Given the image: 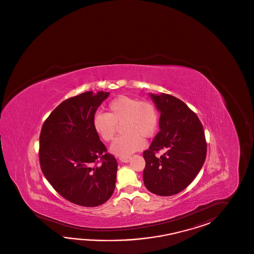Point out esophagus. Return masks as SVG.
I'll list each match as a JSON object with an SVG mask.
<instances>
[{
    "label": "esophagus",
    "instance_id": "esophagus-1",
    "mask_svg": "<svg viewBox=\"0 0 254 254\" xmlns=\"http://www.w3.org/2000/svg\"><path fill=\"white\" fill-rule=\"evenodd\" d=\"M130 159H131V158H130V156H128V157H120V158H119L120 161H122V162H126V163H127V162H128V161H130Z\"/></svg>",
    "mask_w": 254,
    "mask_h": 254
}]
</instances>
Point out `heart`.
<instances>
[{
  "label": "heart",
  "mask_w": 254,
  "mask_h": 254,
  "mask_svg": "<svg viewBox=\"0 0 254 254\" xmlns=\"http://www.w3.org/2000/svg\"><path fill=\"white\" fill-rule=\"evenodd\" d=\"M93 127L102 140L110 142L121 124L123 135L111 145L110 151L120 157H128L144 147L143 137L154 136L159 127V113L152 103L119 95L109 102L107 113H96Z\"/></svg>",
  "instance_id": "obj_1"
}]
</instances>
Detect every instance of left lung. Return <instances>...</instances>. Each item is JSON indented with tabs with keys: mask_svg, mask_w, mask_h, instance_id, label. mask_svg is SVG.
I'll use <instances>...</instances> for the list:
<instances>
[{
	"mask_svg": "<svg viewBox=\"0 0 254 254\" xmlns=\"http://www.w3.org/2000/svg\"><path fill=\"white\" fill-rule=\"evenodd\" d=\"M161 113L149 149L143 152L144 185L149 192L170 196L185 190L195 178L206 157V141L197 116L173 95L149 93ZM162 151L160 157L155 153Z\"/></svg>",
	"mask_w": 254,
	"mask_h": 254,
	"instance_id": "1",
	"label": "left lung"
}]
</instances>
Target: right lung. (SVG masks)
<instances>
[{
	"mask_svg": "<svg viewBox=\"0 0 254 254\" xmlns=\"http://www.w3.org/2000/svg\"><path fill=\"white\" fill-rule=\"evenodd\" d=\"M109 96L85 92L63 101L42 126L39 162L46 179L62 197L93 207L111 197L118 162L93 127V117Z\"/></svg>",
	"mask_w": 254,
	"mask_h": 254,
	"instance_id": "right-lung-1",
	"label": "right lung"
}]
</instances>
